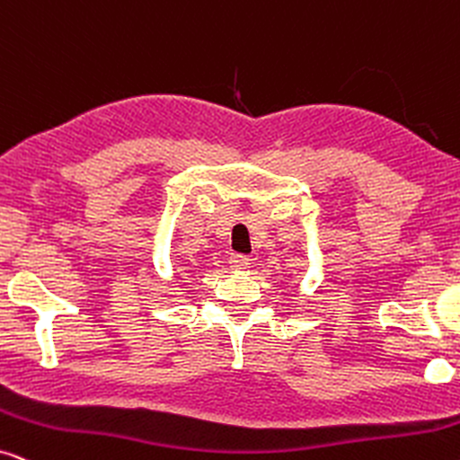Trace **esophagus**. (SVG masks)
I'll use <instances>...</instances> for the list:
<instances>
[{"mask_svg": "<svg viewBox=\"0 0 460 460\" xmlns=\"http://www.w3.org/2000/svg\"><path fill=\"white\" fill-rule=\"evenodd\" d=\"M228 264L232 270H244V268L249 266V260L244 258V255H238V253H232L228 258Z\"/></svg>", "mask_w": 460, "mask_h": 460, "instance_id": "esophagus-1", "label": "esophagus"}]
</instances>
